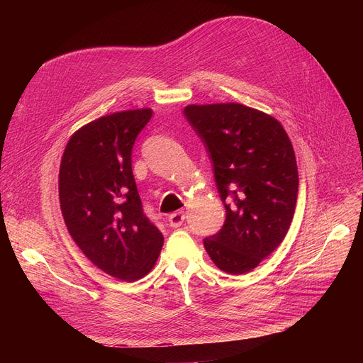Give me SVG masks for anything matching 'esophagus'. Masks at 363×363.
<instances>
[{"instance_id": "obj_1", "label": "esophagus", "mask_w": 363, "mask_h": 363, "mask_svg": "<svg viewBox=\"0 0 363 363\" xmlns=\"http://www.w3.org/2000/svg\"><path fill=\"white\" fill-rule=\"evenodd\" d=\"M184 220H185V213H184V212H175V213H172V215L169 216V225H170L172 228L181 226V225L184 223Z\"/></svg>"}]
</instances>
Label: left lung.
<instances>
[{
	"instance_id": "obj_1",
	"label": "left lung",
	"mask_w": 363,
	"mask_h": 363,
	"mask_svg": "<svg viewBox=\"0 0 363 363\" xmlns=\"http://www.w3.org/2000/svg\"><path fill=\"white\" fill-rule=\"evenodd\" d=\"M184 114L212 159L226 211L204 249L220 271L250 272L282 242L294 216L298 174L291 141L275 118L242 104H191Z\"/></svg>"
}]
</instances>
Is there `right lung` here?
I'll list each match as a JSON object with an SVG mask.
<instances>
[{"mask_svg": "<svg viewBox=\"0 0 363 363\" xmlns=\"http://www.w3.org/2000/svg\"><path fill=\"white\" fill-rule=\"evenodd\" d=\"M151 114V108L118 111L82 126L65 148L59 174L73 241L97 268L128 282L152 269L163 245L132 174V147Z\"/></svg>", "mask_w": 363, "mask_h": 363, "instance_id": "obj_1", "label": "right lung"}]
</instances>
